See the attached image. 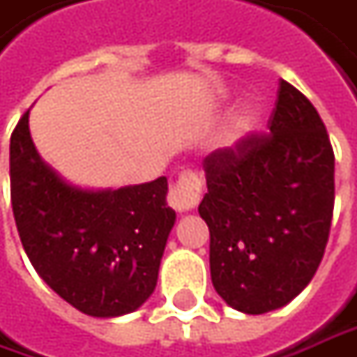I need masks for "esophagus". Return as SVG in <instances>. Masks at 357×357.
I'll list each match as a JSON object with an SVG mask.
<instances>
[{"label":"esophagus","mask_w":357,"mask_h":357,"mask_svg":"<svg viewBox=\"0 0 357 357\" xmlns=\"http://www.w3.org/2000/svg\"><path fill=\"white\" fill-rule=\"evenodd\" d=\"M199 197H202V179L193 172H183L167 191V203L179 213L191 211L199 203Z\"/></svg>","instance_id":"34e87169"}]
</instances>
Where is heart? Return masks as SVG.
<instances>
[{"instance_id": "obj_1", "label": "heart", "mask_w": 357, "mask_h": 357, "mask_svg": "<svg viewBox=\"0 0 357 357\" xmlns=\"http://www.w3.org/2000/svg\"><path fill=\"white\" fill-rule=\"evenodd\" d=\"M255 122H257V114H255V110H251V108L243 110V112L237 114V118L233 120V124H231L229 140L237 142L241 140V138H245V136H247V134L252 130Z\"/></svg>"}]
</instances>
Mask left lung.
I'll list each match as a JSON object with an SVG mask.
<instances>
[{
    "mask_svg": "<svg viewBox=\"0 0 357 357\" xmlns=\"http://www.w3.org/2000/svg\"><path fill=\"white\" fill-rule=\"evenodd\" d=\"M266 134H251L203 160L217 294L245 314L298 296L324 257L334 211V150L304 94L280 80Z\"/></svg>",
    "mask_w": 357,
    "mask_h": 357,
    "instance_id": "obj_1",
    "label": "left lung"
}]
</instances>
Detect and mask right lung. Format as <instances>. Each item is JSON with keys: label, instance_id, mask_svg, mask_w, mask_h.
I'll return each instance as SVG.
<instances>
[{"label": "right lung", "instance_id": "1", "mask_svg": "<svg viewBox=\"0 0 357 357\" xmlns=\"http://www.w3.org/2000/svg\"><path fill=\"white\" fill-rule=\"evenodd\" d=\"M9 179L23 249L63 301L112 318L150 298L176 223L166 178L120 190L75 188L41 160L27 110L11 134Z\"/></svg>", "mask_w": 357, "mask_h": 357}]
</instances>
